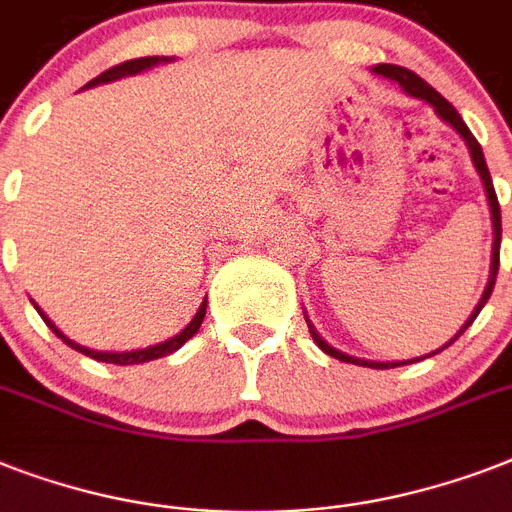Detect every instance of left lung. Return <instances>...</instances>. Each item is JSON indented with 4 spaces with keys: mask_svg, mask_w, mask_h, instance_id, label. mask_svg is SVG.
Segmentation results:
<instances>
[{
    "mask_svg": "<svg viewBox=\"0 0 512 512\" xmlns=\"http://www.w3.org/2000/svg\"><path fill=\"white\" fill-rule=\"evenodd\" d=\"M374 74L385 76V79H390V82H396L401 90L406 92V95H412V98L417 100H425L428 106H433V111H436L441 119H444L452 130L460 132V138L465 140V146H468L470 151V159H473V164H476L478 175H481V180H484V191H486V199H489V209H492V228H494V244H492V268H489V284H486L484 295H481V300H478L476 311L470 313V319L462 324V329L457 332V335L452 337V340L446 342L444 348H449L457 337L465 332V329L476 321V316L481 313V308L486 305V300L492 297V289H494V281H497V271H500V241H502V217H500V201H497V193H494V185H492V175H489V167H486V159H484V151H481V146H478V140L473 138V132L468 130V124L462 122V116L457 114V108L449 103V100L441 95V92H436L433 87H430L425 79H420V76L414 74V71H409V68L404 66H388V63H382V66H374L372 68ZM308 321V319H305ZM308 329H311V337L313 342L319 345L327 356L337 358V361H345V364H356V366H372V369H393V366H401V364H414V361H420V358H409V361H364V358H356V356H348V353H342V350L332 348L324 337L316 332V327H313L311 321H308ZM444 348L433 350V353H428V356H436V353H441Z\"/></svg>",
    "mask_w": 512,
    "mask_h": 512,
    "instance_id": "1",
    "label": "left lung"
}]
</instances>
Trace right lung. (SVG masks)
<instances>
[{
    "instance_id": "1",
    "label": "right lung",
    "mask_w": 512,
    "mask_h": 512,
    "mask_svg": "<svg viewBox=\"0 0 512 512\" xmlns=\"http://www.w3.org/2000/svg\"><path fill=\"white\" fill-rule=\"evenodd\" d=\"M167 60L172 58H159V55H154V58H135V60H124V63H119V66L108 68V71H103L100 76H95L92 82H87L84 87H95V84H106V82H114V79H122V76H132V74H140V71H146V68L156 66V63H167ZM36 311H39V316L44 319V324L55 332V337H60V340L66 342L68 348L79 350V353H84V356L95 358V361H106V364H119V366H127V364H146V361H154V358H162V356H170V353H175L177 348H183L185 342L191 340L196 332H199L201 321H204V313H207V300L199 305V311H196V316L191 319V324L180 332V335L170 337V340L159 342V345H151V348H143V350H127V353H103V350H90L84 348V345H79V342L68 340L63 332H60L55 324H52L47 316L42 313V308L39 305H34Z\"/></svg>"
}]
</instances>
